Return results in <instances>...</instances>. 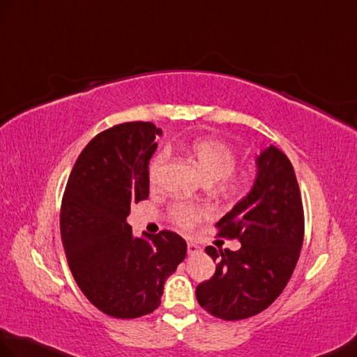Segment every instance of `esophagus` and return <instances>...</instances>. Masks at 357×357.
<instances>
[{
	"instance_id": "esophagus-1",
	"label": "esophagus",
	"mask_w": 357,
	"mask_h": 357,
	"mask_svg": "<svg viewBox=\"0 0 357 357\" xmlns=\"http://www.w3.org/2000/svg\"><path fill=\"white\" fill-rule=\"evenodd\" d=\"M187 252H188V255L199 254V252H202V248L196 245V243H193V242H188L187 243Z\"/></svg>"
}]
</instances>
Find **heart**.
<instances>
[{"label": "heart", "mask_w": 357, "mask_h": 357, "mask_svg": "<svg viewBox=\"0 0 357 357\" xmlns=\"http://www.w3.org/2000/svg\"><path fill=\"white\" fill-rule=\"evenodd\" d=\"M192 155L196 160L199 170L202 172L206 181H216L219 190L225 193H238L250 184L251 172L248 169H236L237 153L231 146L216 138H199L192 143ZM169 153L162 151L155 156L149 167V178L151 182H156L160 173L167 161ZM208 208L205 206L176 202L172 205L170 216L173 222L181 228L190 229L197 222L208 218Z\"/></svg>", "instance_id": "b5f03b06"}]
</instances>
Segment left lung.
I'll return each instance as SVG.
<instances>
[{"label":"left lung","instance_id":"left-lung-1","mask_svg":"<svg viewBox=\"0 0 357 357\" xmlns=\"http://www.w3.org/2000/svg\"><path fill=\"white\" fill-rule=\"evenodd\" d=\"M255 164L251 192L216 223L220 237L237 238L242 248L206 246L216 272L196 287L201 307L225 321L268 309L291 280L303 246L304 211L291 161L269 146Z\"/></svg>","mask_w":357,"mask_h":357}]
</instances>
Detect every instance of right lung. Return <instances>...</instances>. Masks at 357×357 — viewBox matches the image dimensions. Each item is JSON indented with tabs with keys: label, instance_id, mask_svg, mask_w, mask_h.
I'll list each match as a JSON object with an SVG mask.
<instances>
[{
	"label": "right lung",
	"instance_id": "right-lung-1",
	"mask_svg": "<svg viewBox=\"0 0 357 357\" xmlns=\"http://www.w3.org/2000/svg\"><path fill=\"white\" fill-rule=\"evenodd\" d=\"M160 135L151 121L100 132L79 155L62 197L61 237L73 277L112 318L152 313L187 254L173 231L135 237L128 223L130 205L149 197V161Z\"/></svg>",
	"mask_w": 357,
	"mask_h": 357
}]
</instances>
